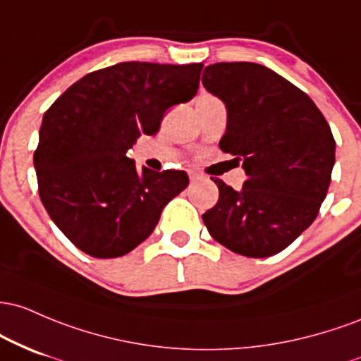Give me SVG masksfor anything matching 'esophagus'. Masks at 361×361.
Listing matches in <instances>:
<instances>
[{"instance_id": "esophagus-1", "label": "esophagus", "mask_w": 361, "mask_h": 361, "mask_svg": "<svg viewBox=\"0 0 361 361\" xmlns=\"http://www.w3.org/2000/svg\"><path fill=\"white\" fill-rule=\"evenodd\" d=\"M189 179H191V182H196V180H200V179H202V176L200 172H196V170H189Z\"/></svg>"}]
</instances>
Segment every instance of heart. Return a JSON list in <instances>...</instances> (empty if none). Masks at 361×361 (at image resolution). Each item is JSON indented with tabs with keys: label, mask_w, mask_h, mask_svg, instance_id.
<instances>
[{
	"label": "heart",
	"mask_w": 361,
	"mask_h": 361,
	"mask_svg": "<svg viewBox=\"0 0 361 361\" xmlns=\"http://www.w3.org/2000/svg\"><path fill=\"white\" fill-rule=\"evenodd\" d=\"M202 97H206V95H202Z\"/></svg>",
	"instance_id": "heart-1"
}]
</instances>
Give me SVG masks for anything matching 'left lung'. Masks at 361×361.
Segmentation results:
<instances>
[{"label":"left lung","instance_id":"left-lung-1","mask_svg":"<svg viewBox=\"0 0 361 361\" xmlns=\"http://www.w3.org/2000/svg\"><path fill=\"white\" fill-rule=\"evenodd\" d=\"M202 85L226 107L221 152L247 176L240 191L212 177L220 197L202 221L235 254L274 256L309 228L326 200L336 152L329 124L305 92L262 64H209Z\"/></svg>","mask_w":361,"mask_h":361}]
</instances>
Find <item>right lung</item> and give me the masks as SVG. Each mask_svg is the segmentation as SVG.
<instances>
[{
    "mask_svg": "<svg viewBox=\"0 0 361 361\" xmlns=\"http://www.w3.org/2000/svg\"><path fill=\"white\" fill-rule=\"evenodd\" d=\"M202 63L129 61L85 75L44 114L34 153L51 220L92 257H121L152 235L184 191V170H137L126 152L155 135L167 109L189 102Z\"/></svg>",
    "mask_w": 361,
    "mask_h": 361,
    "instance_id": "right-lung-1",
    "label": "right lung"
}]
</instances>
